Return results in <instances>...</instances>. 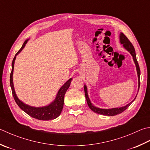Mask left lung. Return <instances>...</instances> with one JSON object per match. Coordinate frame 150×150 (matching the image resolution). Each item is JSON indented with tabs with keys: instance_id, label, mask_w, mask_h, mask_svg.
<instances>
[{
	"instance_id": "left-lung-1",
	"label": "left lung",
	"mask_w": 150,
	"mask_h": 150,
	"mask_svg": "<svg viewBox=\"0 0 150 150\" xmlns=\"http://www.w3.org/2000/svg\"><path fill=\"white\" fill-rule=\"evenodd\" d=\"M120 42L122 44V45H123V47H124L126 50H127V51L130 52V54H131L132 57H133V61L136 66L137 72V75H138V81H139V89H138V90H139V88H140V70L139 65V64H138V62L137 60L135 50H134V47L133 45H132V43L130 42V41L128 40V38L126 37L125 35L122 33V32H121L120 34ZM138 92H139V91H138ZM84 93H85V97H86V99L88 105V107L91 110L97 114H102V115H105V116H115V115H117V114H119L124 112L125 110L127 109V108L130 106V105L134 101V100L136 99V97H137V96H136V97L134 98V99L133 101L124 107L112 108H98V107L93 106L92 103H91V101L90 100V98H88V96L87 87H86V84H84Z\"/></svg>"
}]
</instances>
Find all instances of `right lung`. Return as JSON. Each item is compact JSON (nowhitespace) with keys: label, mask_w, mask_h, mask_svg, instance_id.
Returning <instances> with one entry per match:
<instances>
[{"label":"right lung","mask_w":150,"mask_h":150,"mask_svg":"<svg viewBox=\"0 0 150 150\" xmlns=\"http://www.w3.org/2000/svg\"><path fill=\"white\" fill-rule=\"evenodd\" d=\"M28 40H25L24 43L23 44L21 48L19 49V51L17 52L15 55V57L13 58L12 64H11V72L10 73V86L12 91V94L13 96V98L15 99V101L16 102L17 105L20 107L21 109H22L24 112L26 114H28L29 116L32 117V118L38 119L39 120H54L55 118H58L60 116V114L62 110L63 106H64V95L66 92V91L68 89V88L70 86L71 82L72 80V78H70L68 81H67L66 83L62 86L58 90L57 93V95L56 96V98L54 100L51 102L49 105H47V106L41 107H32L27 104H25L21 101L20 99L17 98V96L15 92L14 86H13V68H14V63L15 60L17 55H18L21 52L23 48L25 47L26 43L28 42Z\"/></svg>","instance_id":"1"}]
</instances>
